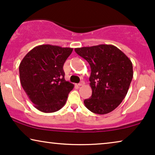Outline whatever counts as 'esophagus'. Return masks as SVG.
I'll list each match as a JSON object with an SVG mask.
<instances>
[{"label": "esophagus", "mask_w": 155, "mask_h": 155, "mask_svg": "<svg viewBox=\"0 0 155 155\" xmlns=\"http://www.w3.org/2000/svg\"><path fill=\"white\" fill-rule=\"evenodd\" d=\"M84 84V81H81L79 84H78V86H80H80H83Z\"/></svg>", "instance_id": "1"}]
</instances>
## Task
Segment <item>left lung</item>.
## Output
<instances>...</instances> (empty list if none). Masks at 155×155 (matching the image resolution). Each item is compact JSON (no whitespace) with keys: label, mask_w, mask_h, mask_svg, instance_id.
I'll use <instances>...</instances> for the list:
<instances>
[{"label":"left lung","mask_w":155,"mask_h":155,"mask_svg":"<svg viewBox=\"0 0 155 155\" xmlns=\"http://www.w3.org/2000/svg\"><path fill=\"white\" fill-rule=\"evenodd\" d=\"M89 63L92 93L84 104L90 111L106 114L114 111L126 96L133 71L128 56L115 46L109 44L75 48Z\"/></svg>","instance_id":"8db88e82"}]
</instances>
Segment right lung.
Wrapping results in <instances>:
<instances>
[{
  "mask_svg": "<svg viewBox=\"0 0 155 155\" xmlns=\"http://www.w3.org/2000/svg\"><path fill=\"white\" fill-rule=\"evenodd\" d=\"M72 51V48L44 44L32 48L21 61V84L40 111H57L66 102L74 84L65 80L63 67Z\"/></svg>",
  "mask_w": 155,
  "mask_h": 155,
  "instance_id": "add662e5",
  "label": "right lung"
}]
</instances>
